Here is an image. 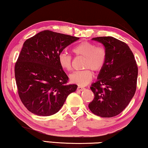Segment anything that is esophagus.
Returning <instances> with one entry per match:
<instances>
[{
    "mask_svg": "<svg viewBox=\"0 0 148 148\" xmlns=\"http://www.w3.org/2000/svg\"><path fill=\"white\" fill-rule=\"evenodd\" d=\"M85 89V88L84 87L82 86H78L77 87V90H78V91H84V90Z\"/></svg>",
    "mask_w": 148,
    "mask_h": 148,
    "instance_id": "34e87169",
    "label": "esophagus"
}]
</instances>
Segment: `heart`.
Returning a JSON list of instances; mask_svg holds the SVG:
<instances>
[{"mask_svg": "<svg viewBox=\"0 0 148 148\" xmlns=\"http://www.w3.org/2000/svg\"><path fill=\"white\" fill-rule=\"evenodd\" d=\"M72 53L76 56L84 57L82 64L84 70L74 71L70 75L71 82L84 86L88 84L92 77V72L101 71L104 66L106 60V51L102 46L84 41L80 42L72 49ZM58 61L60 66L65 71H69L72 68V57L66 53L59 55Z\"/></svg>", "mask_w": 148, "mask_h": 148, "instance_id": "heart-1", "label": "heart"}]
</instances>
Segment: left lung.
<instances>
[{
  "mask_svg": "<svg viewBox=\"0 0 148 148\" xmlns=\"http://www.w3.org/2000/svg\"><path fill=\"white\" fill-rule=\"evenodd\" d=\"M92 40L102 43L106 60L98 80L90 87L95 97L89 104L92 113L102 117H112L123 111L136 89L138 66L126 43L112 36Z\"/></svg>",
  "mask_w": 148,
  "mask_h": 148,
  "instance_id": "left-lung-1",
  "label": "left lung"
}]
</instances>
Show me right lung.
Instances as JSON below:
<instances>
[{
	"label": "right lung",
	"mask_w": 148,
	"mask_h": 148,
	"mask_svg": "<svg viewBox=\"0 0 148 148\" xmlns=\"http://www.w3.org/2000/svg\"><path fill=\"white\" fill-rule=\"evenodd\" d=\"M78 39L46 30L24 42L14 71L19 97L29 112L40 116L53 115L76 91L77 86L68 84L58 57Z\"/></svg>",
	"instance_id": "right-lung-1"
}]
</instances>
